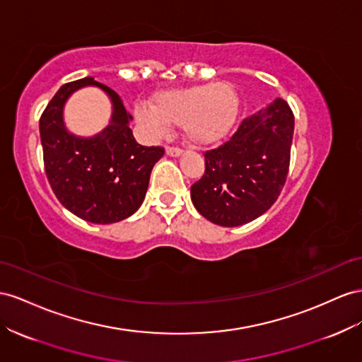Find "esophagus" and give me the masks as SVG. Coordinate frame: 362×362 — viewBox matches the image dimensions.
I'll list each match as a JSON object with an SVG mask.
<instances>
[{"instance_id":"obj_1","label":"esophagus","mask_w":362,"mask_h":362,"mask_svg":"<svg viewBox=\"0 0 362 362\" xmlns=\"http://www.w3.org/2000/svg\"><path fill=\"white\" fill-rule=\"evenodd\" d=\"M165 153L170 155V157H180L182 151L180 148H175V146H168V148H165Z\"/></svg>"}]
</instances>
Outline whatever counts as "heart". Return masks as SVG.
Segmentation results:
<instances>
[{"label":"heart","instance_id":"1","mask_svg":"<svg viewBox=\"0 0 362 362\" xmlns=\"http://www.w3.org/2000/svg\"><path fill=\"white\" fill-rule=\"evenodd\" d=\"M239 95L223 82L161 91L151 106H139L136 120L152 136H161L170 124H181L185 139L194 144L219 141L239 114Z\"/></svg>","mask_w":362,"mask_h":362}]
</instances>
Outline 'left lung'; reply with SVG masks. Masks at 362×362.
<instances>
[{
	"instance_id": "1",
	"label": "left lung",
	"mask_w": 362,
	"mask_h": 362,
	"mask_svg": "<svg viewBox=\"0 0 362 362\" xmlns=\"http://www.w3.org/2000/svg\"><path fill=\"white\" fill-rule=\"evenodd\" d=\"M292 135L294 114L283 99L243 120L226 143L204 152L205 172L190 189L197 210L221 227L265 213L285 185Z\"/></svg>"
}]
</instances>
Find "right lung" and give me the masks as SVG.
I'll return each instance as SVG.
<instances>
[{
	"instance_id": "obj_1",
	"label": "right lung",
	"mask_w": 362,
	"mask_h": 362,
	"mask_svg": "<svg viewBox=\"0 0 362 362\" xmlns=\"http://www.w3.org/2000/svg\"><path fill=\"white\" fill-rule=\"evenodd\" d=\"M86 84L99 86L110 95L113 117L100 134L82 139L64 129L62 111L67 97ZM129 120L119 94L94 77L62 85L44 110L39 132L47 178L56 198L77 218L112 223L129 218L141 205L153 164L164 149L136 143Z\"/></svg>"
}]
</instances>
